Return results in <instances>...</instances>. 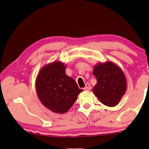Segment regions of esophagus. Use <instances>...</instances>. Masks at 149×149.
Instances as JSON below:
<instances>
[{
    "mask_svg": "<svg viewBox=\"0 0 149 149\" xmlns=\"http://www.w3.org/2000/svg\"><path fill=\"white\" fill-rule=\"evenodd\" d=\"M91 88V87L90 86V84H86V85H85V87L84 88V90H85V91H89Z\"/></svg>",
    "mask_w": 149,
    "mask_h": 149,
    "instance_id": "34e87169",
    "label": "esophagus"
}]
</instances>
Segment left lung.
<instances>
[{
	"label": "left lung",
	"instance_id": "left-lung-1",
	"mask_svg": "<svg viewBox=\"0 0 149 149\" xmlns=\"http://www.w3.org/2000/svg\"><path fill=\"white\" fill-rule=\"evenodd\" d=\"M93 73L97 81L93 88L95 96L105 106H116L127 90L123 71L115 63L107 61L95 65Z\"/></svg>",
	"mask_w": 149,
	"mask_h": 149
}]
</instances>
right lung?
Returning <instances> with one entry per match:
<instances>
[{
  "label": "right lung",
  "instance_id": "1",
  "mask_svg": "<svg viewBox=\"0 0 149 149\" xmlns=\"http://www.w3.org/2000/svg\"><path fill=\"white\" fill-rule=\"evenodd\" d=\"M65 69L63 62L54 61L41 69L35 81L40 102L52 112L58 114L67 112L82 91L75 80L66 75Z\"/></svg>",
  "mask_w": 149,
  "mask_h": 149
}]
</instances>
